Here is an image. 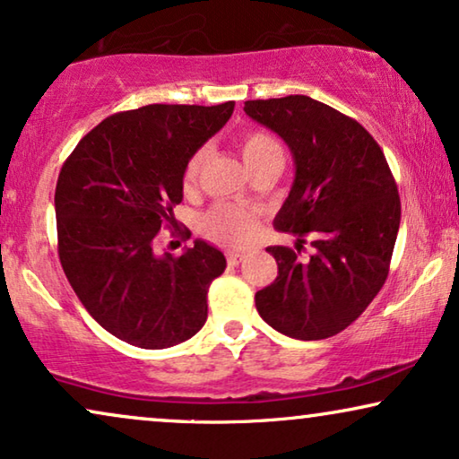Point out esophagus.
I'll list each match as a JSON object with an SVG mask.
<instances>
[{
  "instance_id": "esophagus-1",
  "label": "esophagus",
  "mask_w": 459,
  "mask_h": 459,
  "mask_svg": "<svg viewBox=\"0 0 459 459\" xmlns=\"http://www.w3.org/2000/svg\"><path fill=\"white\" fill-rule=\"evenodd\" d=\"M242 259H244L242 253H238V251H230V253H228V264H230V265H238Z\"/></svg>"
}]
</instances>
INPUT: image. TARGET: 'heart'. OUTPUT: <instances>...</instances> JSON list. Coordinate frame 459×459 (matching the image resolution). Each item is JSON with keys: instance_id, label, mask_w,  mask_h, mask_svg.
Wrapping results in <instances>:
<instances>
[{"instance_id": "heart-1", "label": "heart", "mask_w": 459, "mask_h": 459, "mask_svg": "<svg viewBox=\"0 0 459 459\" xmlns=\"http://www.w3.org/2000/svg\"><path fill=\"white\" fill-rule=\"evenodd\" d=\"M240 153L244 164L248 169L257 170L270 162H282V147L265 130H248L240 136ZM202 169V152L194 153L187 160L186 170H183V183L192 187L198 181ZM202 231L211 240L228 244V247H240V244L251 240L255 231V217L247 208L236 204H217L202 217Z\"/></svg>"}]
</instances>
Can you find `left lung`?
I'll return each mask as SVG.
<instances>
[{
	"label": "left lung",
	"mask_w": 459,
	"mask_h": 459,
	"mask_svg": "<svg viewBox=\"0 0 459 459\" xmlns=\"http://www.w3.org/2000/svg\"><path fill=\"white\" fill-rule=\"evenodd\" d=\"M244 111L287 143L295 181L273 228L314 253L270 247L278 276L257 290L259 316L282 335H337L365 312L388 278L401 198L377 141L352 117L303 94L247 100Z\"/></svg>",
	"instance_id": "obj_1"
}]
</instances>
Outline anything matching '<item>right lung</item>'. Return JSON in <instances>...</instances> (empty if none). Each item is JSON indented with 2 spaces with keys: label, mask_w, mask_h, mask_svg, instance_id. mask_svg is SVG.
Returning a JSON list of instances; mask_svg holds the SVG:
<instances>
[{
  "label": "right lung",
  "mask_w": 459,
  "mask_h": 459,
  "mask_svg": "<svg viewBox=\"0 0 459 459\" xmlns=\"http://www.w3.org/2000/svg\"><path fill=\"white\" fill-rule=\"evenodd\" d=\"M234 113V100L145 105L105 117L65 160L56 181L58 257L88 314L130 346L162 350L206 323V293L225 270L219 248L195 240L181 257L153 251L175 228L187 160Z\"/></svg>",
  "instance_id": "right-lung-1"
}]
</instances>
